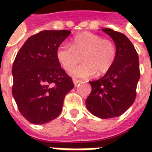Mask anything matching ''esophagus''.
<instances>
[{
	"label": "esophagus",
	"instance_id": "esophagus-1",
	"mask_svg": "<svg viewBox=\"0 0 152 152\" xmlns=\"http://www.w3.org/2000/svg\"><path fill=\"white\" fill-rule=\"evenodd\" d=\"M80 82V80H79L73 79V83H74V85H75V86H76V85H78V84H79Z\"/></svg>",
	"mask_w": 152,
	"mask_h": 152
}]
</instances>
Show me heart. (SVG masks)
I'll return each instance as SVG.
<instances>
[{
	"label": "heart",
	"instance_id": "1",
	"mask_svg": "<svg viewBox=\"0 0 152 152\" xmlns=\"http://www.w3.org/2000/svg\"><path fill=\"white\" fill-rule=\"evenodd\" d=\"M83 57L85 63L73 69L70 75L75 78H89L107 72L116 57V48L111 40L99 35L83 32L74 37L72 45L62 43L58 47L56 57L63 69L70 71Z\"/></svg>",
	"mask_w": 152,
	"mask_h": 152
}]
</instances>
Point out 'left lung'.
<instances>
[{
	"label": "left lung",
	"instance_id": "8db88e82",
	"mask_svg": "<svg viewBox=\"0 0 152 152\" xmlns=\"http://www.w3.org/2000/svg\"><path fill=\"white\" fill-rule=\"evenodd\" d=\"M112 38L116 57L107 72L99 80L89 81L92 90L86 101V107L102 119L120 116L134 103L139 78V59L135 48L125 35L102 28Z\"/></svg>",
	"mask_w": 152,
	"mask_h": 152
}]
</instances>
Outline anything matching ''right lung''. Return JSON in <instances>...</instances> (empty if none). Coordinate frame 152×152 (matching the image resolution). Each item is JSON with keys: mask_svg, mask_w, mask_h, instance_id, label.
I'll return each instance as SVG.
<instances>
[{"mask_svg": "<svg viewBox=\"0 0 152 152\" xmlns=\"http://www.w3.org/2000/svg\"><path fill=\"white\" fill-rule=\"evenodd\" d=\"M71 31H42L26 40L12 68V94L19 112L31 124H44L58 117L63 100L74 88L61 67L56 51Z\"/></svg>", "mask_w": 152, "mask_h": 152, "instance_id": "right-lung-1", "label": "right lung"}]
</instances>
